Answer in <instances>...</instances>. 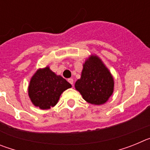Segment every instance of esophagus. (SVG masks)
<instances>
[{"instance_id":"1","label":"esophagus","mask_w":150,"mask_h":150,"mask_svg":"<svg viewBox=\"0 0 150 150\" xmlns=\"http://www.w3.org/2000/svg\"><path fill=\"white\" fill-rule=\"evenodd\" d=\"M67 81L69 82V83H71V84L72 85V86H73V85H74V79H73L72 78H70V79H67Z\"/></svg>"}]
</instances>
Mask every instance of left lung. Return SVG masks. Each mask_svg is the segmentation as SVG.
<instances>
[{
    "instance_id": "8db88e82",
    "label": "left lung",
    "mask_w": 150,
    "mask_h": 150,
    "mask_svg": "<svg viewBox=\"0 0 150 150\" xmlns=\"http://www.w3.org/2000/svg\"><path fill=\"white\" fill-rule=\"evenodd\" d=\"M75 88L86 101L100 105L112 95L114 80L100 58L91 55L83 64L81 77L75 83Z\"/></svg>"
}]
</instances>
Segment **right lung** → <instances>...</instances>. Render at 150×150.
Returning a JSON list of instances; mask_svg holds the SVG:
<instances>
[{
  "mask_svg": "<svg viewBox=\"0 0 150 150\" xmlns=\"http://www.w3.org/2000/svg\"><path fill=\"white\" fill-rule=\"evenodd\" d=\"M69 88H71V85L65 79L46 67L38 69L31 77L28 95L34 106L48 110L56 105L62 92Z\"/></svg>",
  "mask_w": 150,
  "mask_h": 150,
  "instance_id": "1",
  "label": "right lung"
}]
</instances>
